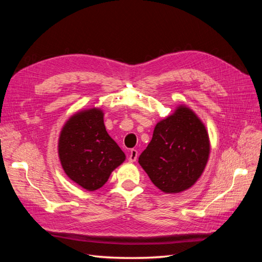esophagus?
<instances>
[{
    "label": "esophagus",
    "instance_id": "esophagus-1",
    "mask_svg": "<svg viewBox=\"0 0 262 262\" xmlns=\"http://www.w3.org/2000/svg\"><path fill=\"white\" fill-rule=\"evenodd\" d=\"M137 158H138V150L132 148V149L130 150V153H129V158H128V160H129L130 162H136Z\"/></svg>",
    "mask_w": 262,
    "mask_h": 262
}]
</instances>
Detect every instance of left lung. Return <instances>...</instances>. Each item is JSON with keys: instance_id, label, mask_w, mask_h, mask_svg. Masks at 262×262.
Wrapping results in <instances>:
<instances>
[{"instance_id": "1", "label": "left lung", "mask_w": 262, "mask_h": 262, "mask_svg": "<svg viewBox=\"0 0 262 262\" xmlns=\"http://www.w3.org/2000/svg\"><path fill=\"white\" fill-rule=\"evenodd\" d=\"M210 154L209 134L191 109L180 105L155 125L139 164L165 193H178L200 178Z\"/></svg>"}]
</instances>
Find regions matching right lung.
Segmentation results:
<instances>
[{
	"label": "right lung",
	"instance_id": "right-lung-1",
	"mask_svg": "<svg viewBox=\"0 0 262 262\" xmlns=\"http://www.w3.org/2000/svg\"><path fill=\"white\" fill-rule=\"evenodd\" d=\"M59 157L68 177L94 191L125 160L122 149L109 137L100 109L83 110L71 117L59 138Z\"/></svg>",
	"mask_w": 262,
	"mask_h": 262
}]
</instances>
